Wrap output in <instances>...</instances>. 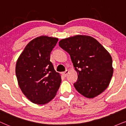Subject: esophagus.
<instances>
[{
	"label": "esophagus",
	"mask_w": 126,
	"mask_h": 126,
	"mask_svg": "<svg viewBox=\"0 0 126 126\" xmlns=\"http://www.w3.org/2000/svg\"><path fill=\"white\" fill-rule=\"evenodd\" d=\"M68 73H69V70H66L64 72H63V73H62V75H63L64 77H66L68 74Z\"/></svg>",
	"instance_id": "esophagus-1"
}]
</instances>
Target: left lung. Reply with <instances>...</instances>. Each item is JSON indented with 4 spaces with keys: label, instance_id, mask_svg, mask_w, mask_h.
<instances>
[{
    "label": "left lung",
    "instance_id": "left-lung-1",
    "mask_svg": "<svg viewBox=\"0 0 126 126\" xmlns=\"http://www.w3.org/2000/svg\"><path fill=\"white\" fill-rule=\"evenodd\" d=\"M62 49L71 57L78 79L74 83L80 94L93 98L104 91L113 75L112 59L99 42L90 36L77 35L60 40Z\"/></svg>",
    "mask_w": 126,
    "mask_h": 126
}]
</instances>
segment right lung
Here are the masks:
<instances>
[{"instance_id": "right-lung-1", "label": "right lung", "mask_w": 126, "mask_h": 126, "mask_svg": "<svg viewBox=\"0 0 126 126\" xmlns=\"http://www.w3.org/2000/svg\"><path fill=\"white\" fill-rule=\"evenodd\" d=\"M58 38L37 37L28 44L18 58L16 73L19 88L30 101L45 104L54 98L62 79L50 62Z\"/></svg>"}]
</instances>
